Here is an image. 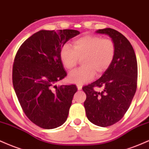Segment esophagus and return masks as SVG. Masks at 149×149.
<instances>
[{
  "instance_id": "34e87169",
  "label": "esophagus",
  "mask_w": 149,
  "mask_h": 149,
  "mask_svg": "<svg viewBox=\"0 0 149 149\" xmlns=\"http://www.w3.org/2000/svg\"><path fill=\"white\" fill-rule=\"evenodd\" d=\"M77 87L78 90H81L82 85H81V84H77Z\"/></svg>"
}]
</instances>
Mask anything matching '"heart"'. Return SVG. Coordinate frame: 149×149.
<instances>
[{"label":"heart","mask_w":149,"mask_h":149,"mask_svg":"<svg viewBox=\"0 0 149 149\" xmlns=\"http://www.w3.org/2000/svg\"><path fill=\"white\" fill-rule=\"evenodd\" d=\"M73 48L68 44L61 47L60 58L63 67L72 70L76 67L79 59L84 66L70 73L68 79L71 83L83 84L92 80L95 75L105 72L114 58L115 45L110 39L101 36L86 35L74 40Z\"/></svg>","instance_id":"1"}]
</instances>
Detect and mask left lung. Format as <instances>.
Wrapping results in <instances>:
<instances>
[{
	"instance_id": "8db88e82",
	"label": "left lung",
	"mask_w": 149,
	"mask_h": 149,
	"mask_svg": "<svg viewBox=\"0 0 149 149\" xmlns=\"http://www.w3.org/2000/svg\"><path fill=\"white\" fill-rule=\"evenodd\" d=\"M97 33L105 34L115 45L111 65L100 78L82 89L86 95L84 107L88 119L97 126L112 125L123 118L130 107L137 84V62L128 40L116 30L107 28ZM94 87H103L102 92Z\"/></svg>"
}]
</instances>
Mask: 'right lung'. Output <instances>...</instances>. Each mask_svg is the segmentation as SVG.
I'll return each mask as SVG.
<instances>
[{"label":"right lung","instance_id":"right-lung-1","mask_svg":"<svg viewBox=\"0 0 149 149\" xmlns=\"http://www.w3.org/2000/svg\"><path fill=\"white\" fill-rule=\"evenodd\" d=\"M80 33L76 30H42L21 45L12 68V83L23 111L33 123L53 129L67 120L75 85L55 86L66 77L61 47Z\"/></svg>","mask_w":149,"mask_h":149}]
</instances>
